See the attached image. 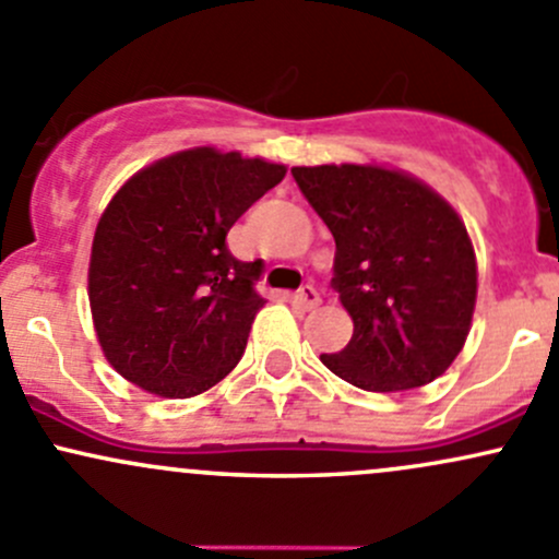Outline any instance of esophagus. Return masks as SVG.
Instances as JSON below:
<instances>
[{
    "label": "esophagus",
    "instance_id": "1",
    "mask_svg": "<svg viewBox=\"0 0 559 559\" xmlns=\"http://www.w3.org/2000/svg\"><path fill=\"white\" fill-rule=\"evenodd\" d=\"M293 304H296L298 309L311 311V309H317V306H320V293H317L311 285H304L301 290L296 293V298H293Z\"/></svg>",
    "mask_w": 559,
    "mask_h": 559
}]
</instances>
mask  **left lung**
Listing matches in <instances>:
<instances>
[{"instance_id":"obj_1","label":"left lung","mask_w":559,"mask_h":559,"mask_svg":"<svg viewBox=\"0 0 559 559\" xmlns=\"http://www.w3.org/2000/svg\"><path fill=\"white\" fill-rule=\"evenodd\" d=\"M290 173L333 234V287L354 322L349 344L322 365L365 392L440 378L464 349L477 301V258L459 213L394 167Z\"/></svg>"}]
</instances>
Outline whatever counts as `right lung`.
I'll return each instance as SVG.
<instances>
[{"mask_svg":"<svg viewBox=\"0 0 559 559\" xmlns=\"http://www.w3.org/2000/svg\"><path fill=\"white\" fill-rule=\"evenodd\" d=\"M287 167L197 146L138 170L95 226L87 296L104 357L157 397L186 400L237 368L263 298L261 261L226 234Z\"/></svg>","mask_w":559,"mask_h":559,"instance_id":"obj_1","label":"right lung"}]
</instances>
